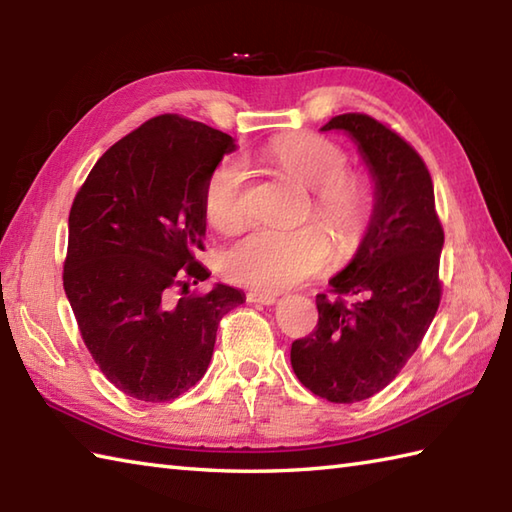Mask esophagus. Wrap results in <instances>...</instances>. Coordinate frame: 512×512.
<instances>
[{
  "label": "esophagus",
  "instance_id": "obj_1",
  "mask_svg": "<svg viewBox=\"0 0 512 512\" xmlns=\"http://www.w3.org/2000/svg\"><path fill=\"white\" fill-rule=\"evenodd\" d=\"M248 303H262V306H273L277 301L275 292H264V290H250L246 295Z\"/></svg>",
  "mask_w": 512,
  "mask_h": 512
}]
</instances>
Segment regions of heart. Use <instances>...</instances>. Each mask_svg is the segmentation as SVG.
<instances>
[{
    "mask_svg": "<svg viewBox=\"0 0 512 512\" xmlns=\"http://www.w3.org/2000/svg\"><path fill=\"white\" fill-rule=\"evenodd\" d=\"M266 154L288 178L312 191L308 215L329 228L336 253L341 257L358 253L374 226L378 198L372 182L347 171L350 158L345 149L323 136L290 134L275 138ZM202 206L206 220L220 233H235L248 222V173L242 162L235 158L217 162L206 178ZM329 236L319 224L295 231L264 228L228 248L222 270L239 286L264 290L295 286L330 264Z\"/></svg>",
    "mask_w": 512,
    "mask_h": 512,
    "instance_id": "obj_1",
    "label": "heart"
}]
</instances>
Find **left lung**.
I'll return each mask as SVG.
<instances>
[{"label": "left lung", "mask_w": 512, "mask_h": 512, "mask_svg": "<svg viewBox=\"0 0 512 512\" xmlns=\"http://www.w3.org/2000/svg\"><path fill=\"white\" fill-rule=\"evenodd\" d=\"M328 129L358 143L378 213L330 295H317V328L292 343L290 363L314 396L350 405L385 389L427 334L442 299L444 231L431 173L405 138L358 112L334 116Z\"/></svg>", "instance_id": "1"}]
</instances>
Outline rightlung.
I'll return each mask as SVG.
<instances>
[{
    "instance_id": "obj_1",
    "label": "right lung",
    "mask_w": 512,
    "mask_h": 512,
    "mask_svg": "<svg viewBox=\"0 0 512 512\" xmlns=\"http://www.w3.org/2000/svg\"><path fill=\"white\" fill-rule=\"evenodd\" d=\"M233 138L180 114H160L118 140L70 209L63 288L81 339L123 394L167 402L204 376L217 325L244 295L211 273L202 193ZM178 291L180 300L172 299Z\"/></svg>"
}]
</instances>
